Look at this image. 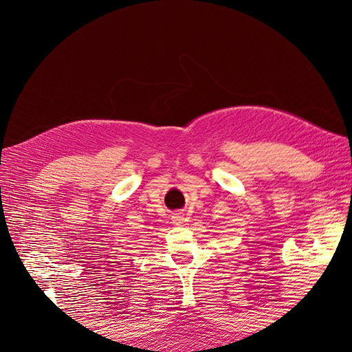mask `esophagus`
<instances>
[{
    "label": "esophagus",
    "instance_id": "esophagus-1",
    "mask_svg": "<svg viewBox=\"0 0 352 352\" xmlns=\"http://www.w3.org/2000/svg\"><path fill=\"white\" fill-rule=\"evenodd\" d=\"M183 222H184V213L178 212L172 214V223H174V226H182Z\"/></svg>",
    "mask_w": 352,
    "mask_h": 352
}]
</instances>
